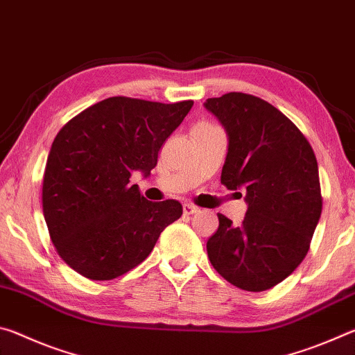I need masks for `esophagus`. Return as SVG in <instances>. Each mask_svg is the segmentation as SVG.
<instances>
[{
    "label": "esophagus",
    "instance_id": "34e87169",
    "mask_svg": "<svg viewBox=\"0 0 355 355\" xmlns=\"http://www.w3.org/2000/svg\"><path fill=\"white\" fill-rule=\"evenodd\" d=\"M183 211H184V214H194L199 211V208H197L196 205H192V203H184Z\"/></svg>",
    "mask_w": 355,
    "mask_h": 355
}]
</instances>
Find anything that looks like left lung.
I'll return each instance as SVG.
<instances>
[{"label":"left lung","mask_w":355,"mask_h":355,"mask_svg":"<svg viewBox=\"0 0 355 355\" xmlns=\"http://www.w3.org/2000/svg\"><path fill=\"white\" fill-rule=\"evenodd\" d=\"M205 107L228 135L220 183L244 188L248 202L239 227L218 214L208 258L232 285L269 290L302 263L321 218L315 152L285 114L254 95L230 92L208 98Z\"/></svg>","instance_id":"1"}]
</instances>
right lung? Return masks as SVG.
<instances>
[{
	"label": "right lung",
	"mask_w": 355,
	"mask_h": 355,
	"mask_svg": "<svg viewBox=\"0 0 355 355\" xmlns=\"http://www.w3.org/2000/svg\"><path fill=\"white\" fill-rule=\"evenodd\" d=\"M192 100L158 103L110 97L78 114L48 155L42 207L59 257L91 280H111L142 263L183 214L177 200L150 202L135 171L148 175Z\"/></svg>",
	"instance_id": "1"
}]
</instances>
